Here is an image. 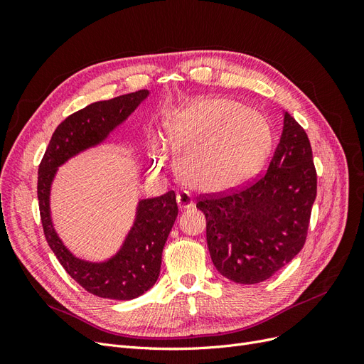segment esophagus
<instances>
[{"mask_svg": "<svg viewBox=\"0 0 364 364\" xmlns=\"http://www.w3.org/2000/svg\"><path fill=\"white\" fill-rule=\"evenodd\" d=\"M176 202H178L179 209H188L194 205L193 197L188 193H179L178 197H176Z\"/></svg>", "mask_w": 364, "mask_h": 364, "instance_id": "34e87169", "label": "esophagus"}]
</instances>
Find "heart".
Here are the masks:
<instances>
[{"label":"heart","mask_w":364,"mask_h":364,"mask_svg":"<svg viewBox=\"0 0 364 364\" xmlns=\"http://www.w3.org/2000/svg\"><path fill=\"white\" fill-rule=\"evenodd\" d=\"M164 138L176 150V170L185 185L220 193L243 183L267 158L272 130L259 112L230 98H202L162 118ZM161 165L158 142L150 146Z\"/></svg>","instance_id":"obj_1"}]
</instances>
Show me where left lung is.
<instances>
[{"label":"left lung","instance_id":"8db88e82","mask_svg":"<svg viewBox=\"0 0 364 364\" xmlns=\"http://www.w3.org/2000/svg\"><path fill=\"white\" fill-rule=\"evenodd\" d=\"M282 117L269 170L243 190L197 203L206 217L214 266L237 284L269 279L301 252L306 238L317 190L313 151L297 121L285 111Z\"/></svg>","mask_w":364,"mask_h":364}]
</instances>
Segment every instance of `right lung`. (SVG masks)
<instances>
[{"label": "right lung", "mask_w": 364, "mask_h": 364, "mask_svg": "<svg viewBox=\"0 0 364 364\" xmlns=\"http://www.w3.org/2000/svg\"><path fill=\"white\" fill-rule=\"evenodd\" d=\"M149 90L95 102L74 112L54 130L38 171L39 211L47 243L70 277L98 297L130 301L159 278L162 249L178 217L174 191L139 199L135 218L119 249L106 259L80 258L63 243L51 217V186L60 165L103 144L149 97Z\"/></svg>", "instance_id": "add662e5"}]
</instances>
